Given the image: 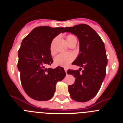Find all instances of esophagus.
Wrapping results in <instances>:
<instances>
[{
	"label": "esophagus",
	"mask_w": 123,
	"mask_h": 123,
	"mask_svg": "<svg viewBox=\"0 0 123 123\" xmlns=\"http://www.w3.org/2000/svg\"><path fill=\"white\" fill-rule=\"evenodd\" d=\"M65 71L66 73V74H67V68H65Z\"/></svg>",
	"instance_id": "34e87169"
}]
</instances>
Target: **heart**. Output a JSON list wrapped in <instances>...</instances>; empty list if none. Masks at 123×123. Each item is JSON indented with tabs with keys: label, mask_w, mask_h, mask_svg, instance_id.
<instances>
[{
	"label": "heart",
	"mask_w": 123,
	"mask_h": 123,
	"mask_svg": "<svg viewBox=\"0 0 123 123\" xmlns=\"http://www.w3.org/2000/svg\"><path fill=\"white\" fill-rule=\"evenodd\" d=\"M74 39H76L74 36L69 35L67 37V43ZM74 59V55L71 53H64L58 55L54 58V65L56 67H67Z\"/></svg>",
	"instance_id": "1"
}]
</instances>
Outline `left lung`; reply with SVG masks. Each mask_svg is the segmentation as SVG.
I'll list each match as a JSON object with an SVG mask.
<instances>
[{"mask_svg":"<svg viewBox=\"0 0 123 123\" xmlns=\"http://www.w3.org/2000/svg\"><path fill=\"white\" fill-rule=\"evenodd\" d=\"M65 32L73 34L78 37L79 53L72 64L84 69L81 74L80 68L79 70L68 69V74L76 78L74 84L68 86V91L72 99L87 102L98 93L105 77L108 60L105 45L98 34L87 25L67 27Z\"/></svg>","mask_w":123,"mask_h":123,"instance_id":"1","label":"left lung"}]
</instances>
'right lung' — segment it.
<instances>
[{"mask_svg":"<svg viewBox=\"0 0 123 123\" xmlns=\"http://www.w3.org/2000/svg\"><path fill=\"white\" fill-rule=\"evenodd\" d=\"M64 28L39 26L25 37L18 50V69L21 85L27 95L39 101L49 100L55 92L56 82L66 76L64 68H47L53 63L50 52L52 40Z\"/></svg>","mask_w":123,"mask_h":123,"instance_id":"obj_1","label":"right lung"}]
</instances>
